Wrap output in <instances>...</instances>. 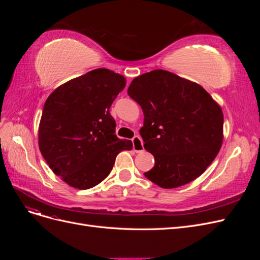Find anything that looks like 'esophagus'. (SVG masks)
Returning a JSON list of instances; mask_svg holds the SVG:
<instances>
[{
    "instance_id": "obj_1",
    "label": "esophagus",
    "mask_w": 260,
    "mask_h": 260,
    "mask_svg": "<svg viewBox=\"0 0 260 260\" xmlns=\"http://www.w3.org/2000/svg\"><path fill=\"white\" fill-rule=\"evenodd\" d=\"M132 144H133V149H135V152L140 153V152H143L144 146H143V142L142 140H141L140 137H135L132 139Z\"/></svg>"
}]
</instances>
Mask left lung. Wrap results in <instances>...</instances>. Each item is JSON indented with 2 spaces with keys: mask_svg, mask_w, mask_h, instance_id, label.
<instances>
[{
  "mask_svg": "<svg viewBox=\"0 0 260 260\" xmlns=\"http://www.w3.org/2000/svg\"><path fill=\"white\" fill-rule=\"evenodd\" d=\"M128 95L144 114L140 135L155 166L144 176L164 188L200 177L216 158L223 139V115L198 83L155 69L132 80Z\"/></svg>",
  "mask_w": 260,
  "mask_h": 260,
  "instance_id": "obj_1",
  "label": "left lung"
}]
</instances>
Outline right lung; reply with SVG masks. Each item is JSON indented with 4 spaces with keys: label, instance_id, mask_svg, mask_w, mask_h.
<instances>
[{
    "label": "right lung",
    "instance_id": "add662e5",
    "mask_svg": "<svg viewBox=\"0 0 260 260\" xmlns=\"http://www.w3.org/2000/svg\"><path fill=\"white\" fill-rule=\"evenodd\" d=\"M125 79L106 68L91 70L53 91L39 125V148L50 168L70 186L86 190L112 171L117 155L132 149L115 135L109 113Z\"/></svg>",
    "mask_w": 260,
    "mask_h": 260
}]
</instances>
